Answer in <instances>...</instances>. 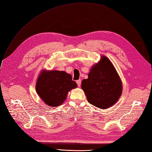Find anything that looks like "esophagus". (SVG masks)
<instances>
[{
	"mask_svg": "<svg viewBox=\"0 0 152 152\" xmlns=\"http://www.w3.org/2000/svg\"><path fill=\"white\" fill-rule=\"evenodd\" d=\"M77 84L78 86H79V87H80V84H81V80L79 79V80H77Z\"/></svg>",
	"mask_w": 152,
	"mask_h": 152,
	"instance_id": "1",
	"label": "esophagus"
}]
</instances>
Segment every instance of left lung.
Here are the masks:
<instances>
[{"mask_svg": "<svg viewBox=\"0 0 152 152\" xmlns=\"http://www.w3.org/2000/svg\"><path fill=\"white\" fill-rule=\"evenodd\" d=\"M81 88L89 104L105 109L115 104L119 100L123 86L111 61L106 56H102L99 62L91 68L88 79L82 81Z\"/></svg>", "mask_w": 152, "mask_h": 152, "instance_id": "1", "label": "left lung"}]
</instances>
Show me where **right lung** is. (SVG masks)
I'll return each mask as SVG.
<instances>
[{
	"mask_svg": "<svg viewBox=\"0 0 152 152\" xmlns=\"http://www.w3.org/2000/svg\"><path fill=\"white\" fill-rule=\"evenodd\" d=\"M70 74L64 71L42 70L37 79L36 91L47 105L56 107L66 100L68 93L76 88Z\"/></svg>",
	"mask_w": 152,
	"mask_h": 152,
	"instance_id": "obj_1",
	"label": "right lung"
}]
</instances>
